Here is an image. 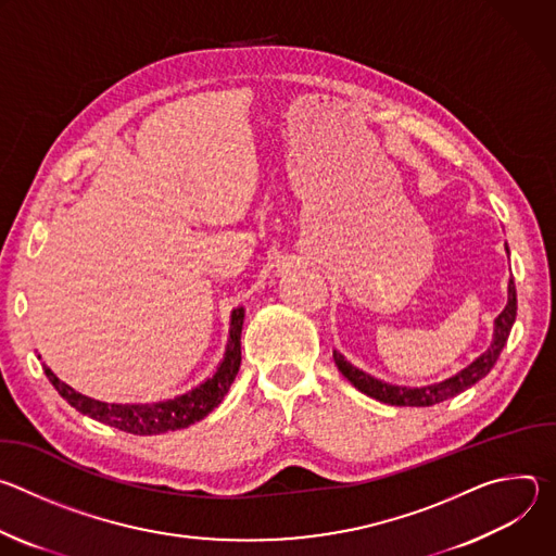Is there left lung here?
<instances>
[{
    "mask_svg": "<svg viewBox=\"0 0 556 556\" xmlns=\"http://www.w3.org/2000/svg\"><path fill=\"white\" fill-rule=\"evenodd\" d=\"M508 251V247H506ZM515 316H517V290H515V281H508V303L502 309V314L495 319V334H493V343L491 348L475 358L468 367H464L462 371H457L455 376L435 382V384H427V387H401V384H389L382 382L361 369H356L352 363L345 361L343 354L334 352V363L339 367V371L363 393H367L369 399H376L384 405H393V407H431L438 403H444L453 395L462 393L464 389L472 387L478 380H482L497 363L508 334L513 330L515 324Z\"/></svg>",
    "mask_w": 556,
    "mask_h": 556,
    "instance_id": "obj_1",
    "label": "left lung"
}]
</instances>
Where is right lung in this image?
Masks as SVG:
<instances>
[{
	"label": "right lung",
	"mask_w": 556,
	"mask_h": 556,
	"mask_svg": "<svg viewBox=\"0 0 556 556\" xmlns=\"http://www.w3.org/2000/svg\"><path fill=\"white\" fill-rule=\"evenodd\" d=\"M242 326H244V307H237L230 314L228 343H226L224 361L219 363L217 371L211 378H206L202 384L193 387L191 391L163 403H151V405L101 403L74 391L70 384L59 380L50 367L43 365V371L48 380L54 384V389L59 391L61 399H65L76 412H81L84 416H90L103 425L116 427L134 435H155V433L178 431L200 422L224 401V395L228 393L242 363V343H240Z\"/></svg>",
	"instance_id": "1"
}]
</instances>
